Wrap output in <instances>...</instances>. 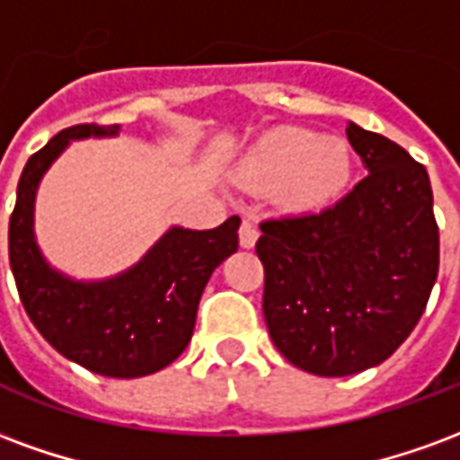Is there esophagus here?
I'll list each match as a JSON object with an SVG mask.
<instances>
[{"instance_id":"34e87169","label":"esophagus","mask_w":460,"mask_h":460,"mask_svg":"<svg viewBox=\"0 0 460 460\" xmlns=\"http://www.w3.org/2000/svg\"><path fill=\"white\" fill-rule=\"evenodd\" d=\"M239 241H241V246H243V249H253V243L259 241V229H256V224H251L249 219L241 221Z\"/></svg>"}]
</instances>
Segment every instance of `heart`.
<instances>
[{
    "label": "heart",
    "instance_id": "b5f03b06",
    "mask_svg": "<svg viewBox=\"0 0 460 460\" xmlns=\"http://www.w3.org/2000/svg\"><path fill=\"white\" fill-rule=\"evenodd\" d=\"M253 184H279V199L293 211H320L347 190L352 160L345 142L323 140L305 128L266 132L241 164Z\"/></svg>",
    "mask_w": 460,
    "mask_h": 460
}]
</instances>
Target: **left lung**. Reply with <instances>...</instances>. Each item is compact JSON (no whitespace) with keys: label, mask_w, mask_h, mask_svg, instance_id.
<instances>
[{"label":"left lung","mask_w":460,"mask_h":460,"mask_svg":"<svg viewBox=\"0 0 460 460\" xmlns=\"http://www.w3.org/2000/svg\"><path fill=\"white\" fill-rule=\"evenodd\" d=\"M367 177L318 214L261 221L263 318L290 365L347 376L385 362L438 276V226L421 162L349 122Z\"/></svg>","instance_id":"left-lung-1"}]
</instances>
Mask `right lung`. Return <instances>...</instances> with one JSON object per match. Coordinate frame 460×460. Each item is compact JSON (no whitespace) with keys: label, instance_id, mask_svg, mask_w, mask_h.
<instances>
[{"label":"right lung","instance_id":"add662e5","mask_svg":"<svg viewBox=\"0 0 460 460\" xmlns=\"http://www.w3.org/2000/svg\"><path fill=\"white\" fill-rule=\"evenodd\" d=\"M95 122L66 128L26 162L9 219V263L26 315L49 345L95 375L132 379L174 362L190 345L207 280L239 249V217L209 231L170 229L122 276L78 283L49 269L34 241L41 174L68 140L108 135Z\"/></svg>","mask_w":460,"mask_h":460}]
</instances>
